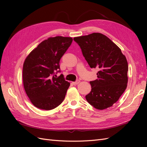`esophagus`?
Masks as SVG:
<instances>
[{
    "instance_id": "1",
    "label": "esophagus",
    "mask_w": 147,
    "mask_h": 147,
    "mask_svg": "<svg viewBox=\"0 0 147 147\" xmlns=\"http://www.w3.org/2000/svg\"><path fill=\"white\" fill-rule=\"evenodd\" d=\"M80 82V81L79 80H77L76 81V82H72V83L74 84V85H76V84H78Z\"/></svg>"
}]
</instances>
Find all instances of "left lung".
<instances>
[{"label": "left lung", "mask_w": 147, "mask_h": 147, "mask_svg": "<svg viewBox=\"0 0 147 147\" xmlns=\"http://www.w3.org/2000/svg\"><path fill=\"white\" fill-rule=\"evenodd\" d=\"M91 68L99 69L97 79L90 82L86 99L96 109L104 110L117 102L127 87L128 64L115 43L100 33L74 37Z\"/></svg>", "instance_id": "obj_1"}]
</instances>
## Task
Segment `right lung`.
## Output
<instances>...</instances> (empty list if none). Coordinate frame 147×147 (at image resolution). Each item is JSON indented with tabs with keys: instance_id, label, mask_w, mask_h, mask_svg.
<instances>
[{
	"instance_id": "add662e5",
	"label": "right lung",
	"mask_w": 147,
	"mask_h": 147,
	"mask_svg": "<svg viewBox=\"0 0 147 147\" xmlns=\"http://www.w3.org/2000/svg\"><path fill=\"white\" fill-rule=\"evenodd\" d=\"M71 37L56 36L41 42L26 57L23 68L24 90L32 104L40 109L50 110L64 100L70 83L60 72L59 61L72 42Z\"/></svg>"
}]
</instances>
